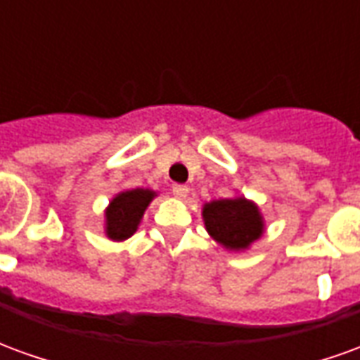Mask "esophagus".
<instances>
[{"instance_id": "obj_1", "label": "esophagus", "mask_w": 360, "mask_h": 360, "mask_svg": "<svg viewBox=\"0 0 360 360\" xmlns=\"http://www.w3.org/2000/svg\"><path fill=\"white\" fill-rule=\"evenodd\" d=\"M173 196H177V198H187L188 195V187L187 185H173Z\"/></svg>"}]
</instances>
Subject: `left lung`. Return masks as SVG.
I'll list each match as a JSON object with an SVG mask.
<instances>
[{
    "mask_svg": "<svg viewBox=\"0 0 360 360\" xmlns=\"http://www.w3.org/2000/svg\"><path fill=\"white\" fill-rule=\"evenodd\" d=\"M202 216L208 233L226 249H247L264 227L257 206L245 198L214 200L204 206Z\"/></svg>",
    "mask_w": 360,
    "mask_h": 360,
    "instance_id": "8db88e82",
    "label": "left lung"
}]
</instances>
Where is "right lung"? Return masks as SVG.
I'll return each mask as SVG.
<instances>
[{"label":"right lung","instance_id":"1","mask_svg":"<svg viewBox=\"0 0 360 360\" xmlns=\"http://www.w3.org/2000/svg\"><path fill=\"white\" fill-rule=\"evenodd\" d=\"M154 198L152 191L134 188L125 191L111 200L105 212V233L113 241H125L136 231L142 214L146 210L150 200Z\"/></svg>","mask_w":360,"mask_h":360}]
</instances>
